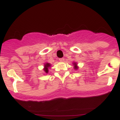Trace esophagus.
Here are the masks:
<instances>
[{"instance_id": "obj_1", "label": "esophagus", "mask_w": 120, "mask_h": 120, "mask_svg": "<svg viewBox=\"0 0 120 120\" xmlns=\"http://www.w3.org/2000/svg\"><path fill=\"white\" fill-rule=\"evenodd\" d=\"M59 60H60V61H64V58H60V59H59Z\"/></svg>"}]
</instances>
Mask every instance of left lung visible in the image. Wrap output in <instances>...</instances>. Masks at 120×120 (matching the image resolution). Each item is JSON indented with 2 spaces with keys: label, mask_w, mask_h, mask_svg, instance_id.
Returning a JSON list of instances; mask_svg holds the SVG:
<instances>
[{
  "label": "left lung",
  "mask_w": 120,
  "mask_h": 120,
  "mask_svg": "<svg viewBox=\"0 0 120 120\" xmlns=\"http://www.w3.org/2000/svg\"><path fill=\"white\" fill-rule=\"evenodd\" d=\"M73 65H74V69H77L78 66L76 63H73Z\"/></svg>",
  "instance_id": "1"
}]
</instances>
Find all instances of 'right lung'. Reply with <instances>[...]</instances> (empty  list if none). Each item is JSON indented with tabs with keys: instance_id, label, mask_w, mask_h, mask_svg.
Here are the masks:
<instances>
[{
	"instance_id": "obj_1",
	"label": "right lung",
	"mask_w": 120,
	"mask_h": 120,
	"mask_svg": "<svg viewBox=\"0 0 120 120\" xmlns=\"http://www.w3.org/2000/svg\"><path fill=\"white\" fill-rule=\"evenodd\" d=\"M51 66V64L48 63H45V65H44V71H45V73H48V68Z\"/></svg>"
}]
</instances>
